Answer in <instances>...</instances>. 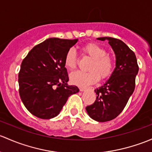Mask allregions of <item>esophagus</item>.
<instances>
[{
  "label": "esophagus",
  "instance_id": "obj_1",
  "mask_svg": "<svg viewBox=\"0 0 152 152\" xmlns=\"http://www.w3.org/2000/svg\"><path fill=\"white\" fill-rule=\"evenodd\" d=\"M86 89H87V87H79V89H80V91H81V92H82V91H84Z\"/></svg>",
  "mask_w": 152,
  "mask_h": 152
}]
</instances>
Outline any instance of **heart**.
<instances>
[{"label": "heart", "instance_id": "obj_1", "mask_svg": "<svg viewBox=\"0 0 152 152\" xmlns=\"http://www.w3.org/2000/svg\"><path fill=\"white\" fill-rule=\"evenodd\" d=\"M81 52L91 59L87 72L77 71L70 76L73 84L78 86H85L94 84L100 79H108L114 69V60L111 55L106 54V50L95 43H88L81 47ZM65 67L73 71L77 65V58L73 49L67 52L64 59Z\"/></svg>", "mask_w": 152, "mask_h": 152}]
</instances>
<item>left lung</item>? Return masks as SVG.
I'll use <instances>...</instances> for the list:
<instances>
[{"mask_svg": "<svg viewBox=\"0 0 152 152\" xmlns=\"http://www.w3.org/2000/svg\"><path fill=\"white\" fill-rule=\"evenodd\" d=\"M97 39L108 41L116 55V68L110 79L95 89L96 100L86 110L92 119L104 122L115 119L127 105L135 89L139 68L135 53L122 41L111 37Z\"/></svg>", "mask_w": 152, "mask_h": 152, "instance_id": "left-lung-1", "label": "left lung"}]
</instances>
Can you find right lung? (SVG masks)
Returning a JSON list of instances; mask_svg holds the SVG:
<instances>
[{
	"instance_id": "1",
	"label": "right lung",
	"mask_w": 152,
	"mask_h": 152,
	"mask_svg": "<svg viewBox=\"0 0 152 152\" xmlns=\"http://www.w3.org/2000/svg\"><path fill=\"white\" fill-rule=\"evenodd\" d=\"M78 39L50 38L35 46L22 60L19 72V93L27 109L43 119L55 117L68 97L79 91L67 84L64 59Z\"/></svg>"
}]
</instances>
